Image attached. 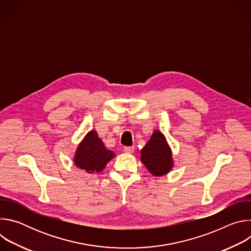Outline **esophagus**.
I'll use <instances>...</instances> for the list:
<instances>
[{
    "mask_svg": "<svg viewBox=\"0 0 251 251\" xmlns=\"http://www.w3.org/2000/svg\"><path fill=\"white\" fill-rule=\"evenodd\" d=\"M124 151L126 153H134V147H124Z\"/></svg>",
    "mask_w": 251,
    "mask_h": 251,
    "instance_id": "34e87169",
    "label": "esophagus"
}]
</instances>
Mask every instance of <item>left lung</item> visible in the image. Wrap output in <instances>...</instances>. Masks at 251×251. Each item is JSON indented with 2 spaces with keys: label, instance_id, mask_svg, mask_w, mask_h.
<instances>
[{
  "label": "left lung",
  "instance_id": "left-lung-1",
  "mask_svg": "<svg viewBox=\"0 0 251 251\" xmlns=\"http://www.w3.org/2000/svg\"><path fill=\"white\" fill-rule=\"evenodd\" d=\"M140 160L155 176L169 174L174 168L173 153L165 135L155 130L141 151Z\"/></svg>",
  "mask_w": 251,
  "mask_h": 251
}]
</instances>
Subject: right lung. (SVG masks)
Returning <instances> with one entry per match:
<instances>
[{"label":"right lung","instance_id":"1","mask_svg":"<svg viewBox=\"0 0 251 251\" xmlns=\"http://www.w3.org/2000/svg\"><path fill=\"white\" fill-rule=\"evenodd\" d=\"M115 157V153L106 149L96 130H90L77 145L74 157L75 165L88 174L100 173Z\"/></svg>","mask_w":251,"mask_h":251}]
</instances>
